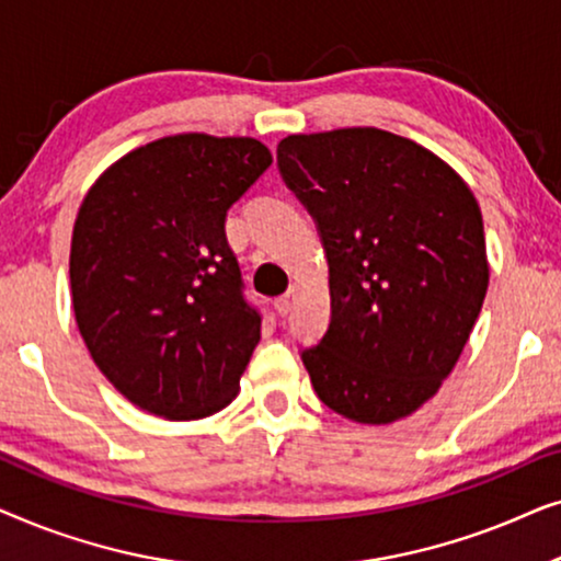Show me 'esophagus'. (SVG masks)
<instances>
[{"label":"esophagus","instance_id":"obj_1","mask_svg":"<svg viewBox=\"0 0 561 561\" xmlns=\"http://www.w3.org/2000/svg\"><path fill=\"white\" fill-rule=\"evenodd\" d=\"M294 306H296V290L294 288H290L288 294L275 298V311H278L280 317H288V313L294 311Z\"/></svg>","mask_w":561,"mask_h":561}]
</instances>
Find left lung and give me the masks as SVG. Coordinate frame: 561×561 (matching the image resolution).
Listing matches in <instances>:
<instances>
[{
	"instance_id": "obj_1",
	"label": "left lung",
	"mask_w": 561,
	"mask_h": 561,
	"mask_svg": "<svg viewBox=\"0 0 561 561\" xmlns=\"http://www.w3.org/2000/svg\"><path fill=\"white\" fill-rule=\"evenodd\" d=\"M278 171L329 263L332 317L301 350L313 390L359 424L409 416L457 365L485 301L472 191L434 152L375 127L290 135Z\"/></svg>"
}]
</instances>
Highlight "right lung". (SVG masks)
Here are the masks:
<instances>
[{
  "label": "right lung",
  "instance_id": "1",
  "mask_svg": "<svg viewBox=\"0 0 561 561\" xmlns=\"http://www.w3.org/2000/svg\"><path fill=\"white\" fill-rule=\"evenodd\" d=\"M271 163L252 137H163L117 160L83 198L76 324L99 370L142 411L204 419L240 390L263 311L244 296L225 221Z\"/></svg>",
  "mask_w": 561,
  "mask_h": 561
}]
</instances>
